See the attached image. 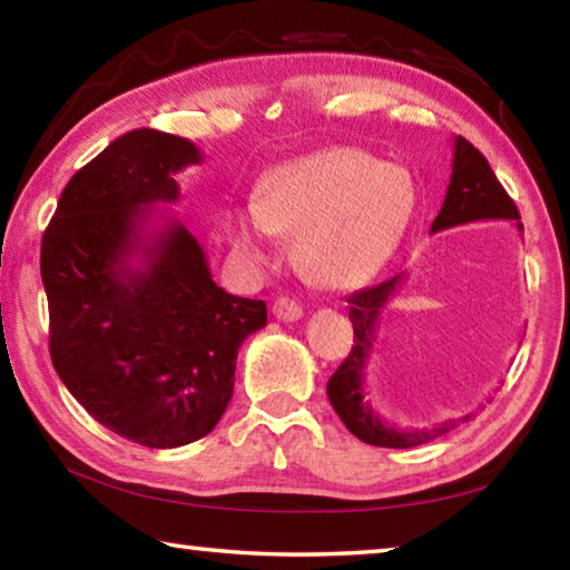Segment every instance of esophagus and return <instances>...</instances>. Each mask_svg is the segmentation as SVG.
I'll return each instance as SVG.
<instances>
[{"instance_id":"34e87169","label":"esophagus","mask_w":570,"mask_h":570,"mask_svg":"<svg viewBox=\"0 0 570 570\" xmlns=\"http://www.w3.org/2000/svg\"><path fill=\"white\" fill-rule=\"evenodd\" d=\"M273 313L277 321L283 323H293L297 318H303V307L297 301H293V297H277V301L273 303Z\"/></svg>"}]
</instances>
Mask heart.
Listing matches in <instances>:
<instances>
[{"label":"heart","mask_w":570,"mask_h":570,"mask_svg":"<svg viewBox=\"0 0 570 570\" xmlns=\"http://www.w3.org/2000/svg\"><path fill=\"white\" fill-rule=\"evenodd\" d=\"M416 199V181L404 166L353 146H331L267 171L252 204L227 214V237L252 265L269 263L273 235L293 237L307 277L348 291L394 257Z\"/></svg>","instance_id":"b5f03b06"}]
</instances>
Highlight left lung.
Masks as SVG:
<instances>
[{"instance_id":"obj_1","label":"left lung","mask_w":570,"mask_h":570,"mask_svg":"<svg viewBox=\"0 0 570 570\" xmlns=\"http://www.w3.org/2000/svg\"><path fill=\"white\" fill-rule=\"evenodd\" d=\"M454 158H452V176L446 186V197L440 214L432 222V232H444L460 224L470 222H488V219H508L515 222L522 232L520 212L515 202L502 189L495 171L490 169L488 158L474 148L468 138H454ZM404 275L386 279L376 287H366L348 297V318L353 323V346L348 358L335 368L328 379V399L341 422L348 426L353 436L373 446H389V450H409L436 440L454 429L460 422H470V416L446 419L434 429H401L381 419L376 409L366 399V363L371 358L373 341H376L379 315L384 305L396 295L399 285L404 283Z\"/></svg>"}]
</instances>
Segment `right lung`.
Listing matches in <instances>:
<instances>
[{
    "instance_id": "add662e5",
    "label": "right lung",
    "mask_w": 570,
    "mask_h": 570,
    "mask_svg": "<svg viewBox=\"0 0 570 570\" xmlns=\"http://www.w3.org/2000/svg\"><path fill=\"white\" fill-rule=\"evenodd\" d=\"M186 138L136 128L72 176L42 235L52 366L86 412L154 450L207 436L265 301L224 293L197 237L156 204L199 164Z\"/></svg>"
}]
</instances>
